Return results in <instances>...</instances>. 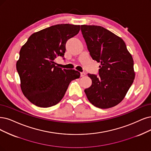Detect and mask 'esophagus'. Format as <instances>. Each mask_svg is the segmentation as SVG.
<instances>
[{
  "mask_svg": "<svg viewBox=\"0 0 151 151\" xmlns=\"http://www.w3.org/2000/svg\"><path fill=\"white\" fill-rule=\"evenodd\" d=\"M86 75V73L85 72H81L80 73V76H81V77H83V76H85Z\"/></svg>",
  "mask_w": 151,
  "mask_h": 151,
  "instance_id": "1",
  "label": "esophagus"
}]
</instances>
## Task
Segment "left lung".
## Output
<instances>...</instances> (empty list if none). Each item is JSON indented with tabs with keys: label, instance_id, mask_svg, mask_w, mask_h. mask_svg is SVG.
<instances>
[{
	"label": "left lung",
	"instance_id": "obj_1",
	"mask_svg": "<svg viewBox=\"0 0 151 151\" xmlns=\"http://www.w3.org/2000/svg\"><path fill=\"white\" fill-rule=\"evenodd\" d=\"M93 60L101 63L98 75L88 73L92 80L85 93L90 102L107 109L124 99L135 78L134 61L125 42L113 32L97 25H81Z\"/></svg>",
	"mask_w": 151,
	"mask_h": 151
}]
</instances>
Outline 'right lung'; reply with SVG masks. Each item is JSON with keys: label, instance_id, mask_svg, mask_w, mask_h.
<instances>
[{"label": "right lung", "instance_id": "1", "mask_svg": "<svg viewBox=\"0 0 151 151\" xmlns=\"http://www.w3.org/2000/svg\"><path fill=\"white\" fill-rule=\"evenodd\" d=\"M80 25L58 24L37 32L22 46L16 68L25 96L37 106L48 108L62 99L70 83L80 73L55 65V60H65L66 43L78 33Z\"/></svg>", "mask_w": 151, "mask_h": 151}]
</instances>
